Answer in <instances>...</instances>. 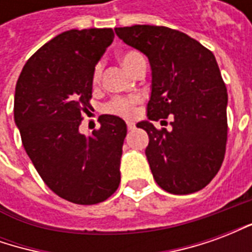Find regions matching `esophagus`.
Returning <instances> with one entry per match:
<instances>
[{
    "instance_id": "obj_1",
    "label": "esophagus",
    "mask_w": 252,
    "mask_h": 252,
    "mask_svg": "<svg viewBox=\"0 0 252 252\" xmlns=\"http://www.w3.org/2000/svg\"><path fill=\"white\" fill-rule=\"evenodd\" d=\"M126 128H128V131H132L135 128V124L133 123H126Z\"/></svg>"
}]
</instances>
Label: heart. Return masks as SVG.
<instances>
[{
    "instance_id": "heart-1",
    "label": "heart",
    "mask_w": 252,
    "mask_h": 252,
    "mask_svg": "<svg viewBox=\"0 0 252 252\" xmlns=\"http://www.w3.org/2000/svg\"><path fill=\"white\" fill-rule=\"evenodd\" d=\"M120 62L123 66L126 67L128 72H131L132 75H135L139 68L146 66V59L142 54L135 50H128L120 54ZM102 70L104 66L102 63H97L93 70V77H92V82L94 86H98L102 78ZM142 98L140 97H131V98H124V97H116L110 102L106 104L105 110L112 115L121 116V117H132L136 113V106L140 104Z\"/></svg>"
}]
</instances>
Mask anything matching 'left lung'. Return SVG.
Here are the masks:
<instances>
[{"label":"left lung","instance_id":"left-lung-1","mask_svg":"<svg viewBox=\"0 0 252 252\" xmlns=\"http://www.w3.org/2000/svg\"><path fill=\"white\" fill-rule=\"evenodd\" d=\"M116 35L148 58L151 94L147 132L150 169L160 188L190 194L205 188L221 167L227 144L228 94L216 58L184 32L157 25L115 28ZM172 117V129L151 120Z\"/></svg>","mask_w":252,"mask_h":252}]
</instances>
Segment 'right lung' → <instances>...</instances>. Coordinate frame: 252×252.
<instances>
[{
    "label": "right lung",
    "mask_w": 252,
    "mask_h": 252,
    "mask_svg": "<svg viewBox=\"0 0 252 252\" xmlns=\"http://www.w3.org/2000/svg\"><path fill=\"white\" fill-rule=\"evenodd\" d=\"M113 37L112 28L66 31L28 59L16 83L14 123L25 151L46 185L79 205L102 202L120 185L126 121L102 115L98 131L79 132L94 67Z\"/></svg>",
    "instance_id": "add662e5"
}]
</instances>
